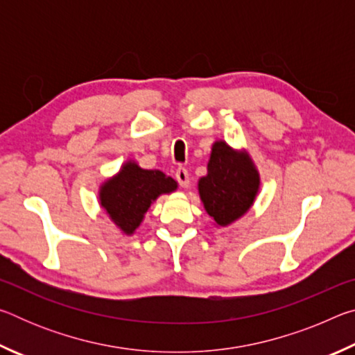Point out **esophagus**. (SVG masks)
Listing matches in <instances>:
<instances>
[{
  "mask_svg": "<svg viewBox=\"0 0 355 355\" xmlns=\"http://www.w3.org/2000/svg\"><path fill=\"white\" fill-rule=\"evenodd\" d=\"M175 178L182 188H188L189 186V173L184 169V167H178V169L175 171Z\"/></svg>",
  "mask_w": 355,
  "mask_h": 355,
  "instance_id": "34e87169",
  "label": "esophagus"
}]
</instances>
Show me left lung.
Here are the masks:
<instances>
[{
    "mask_svg": "<svg viewBox=\"0 0 355 355\" xmlns=\"http://www.w3.org/2000/svg\"><path fill=\"white\" fill-rule=\"evenodd\" d=\"M208 173L199 180V194L207 213L227 227L249 211L260 189V173L250 156L224 141H216Z\"/></svg>",
    "mask_w": 355,
    "mask_h": 355,
    "instance_id": "1",
    "label": "left lung"
}]
</instances>
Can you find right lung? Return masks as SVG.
<instances>
[{"label": "right lung", "mask_w": 355, "mask_h": 355, "mask_svg": "<svg viewBox=\"0 0 355 355\" xmlns=\"http://www.w3.org/2000/svg\"><path fill=\"white\" fill-rule=\"evenodd\" d=\"M177 189V182L161 171H147L127 161L100 186V205L125 235H133L144 214L161 194Z\"/></svg>", "instance_id": "add662e5"}]
</instances>
